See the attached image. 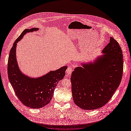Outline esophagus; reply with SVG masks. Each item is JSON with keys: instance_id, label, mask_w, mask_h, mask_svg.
Here are the masks:
<instances>
[{"instance_id": "1", "label": "esophagus", "mask_w": 131, "mask_h": 131, "mask_svg": "<svg viewBox=\"0 0 131 131\" xmlns=\"http://www.w3.org/2000/svg\"><path fill=\"white\" fill-rule=\"evenodd\" d=\"M73 71V68L72 67H69L67 69V73L68 75H70L72 73Z\"/></svg>"}]
</instances>
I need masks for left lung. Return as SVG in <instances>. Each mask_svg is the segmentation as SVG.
Listing matches in <instances>:
<instances>
[{"mask_svg":"<svg viewBox=\"0 0 131 131\" xmlns=\"http://www.w3.org/2000/svg\"><path fill=\"white\" fill-rule=\"evenodd\" d=\"M104 54L93 62L82 63L71 75L74 102L86 110L104 105L118 88L122 76V52L118 42L111 37L102 52Z\"/></svg>","mask_w":131,"mask_h":131,"instance_id":"left-lung-1","label":"left lung"}]
</instances>
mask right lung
I'll use <instances>...</instances> for the list:
<instances>
[{
    "instance_id": "add662e5",
    "label": "right lung",
    "mask_w": 131,
    "mask_h": 131,
    "mask_svg": "<svg viewBox=\"0 0 131 131\" xmlns=\"http://www.w3.org/2000/svg\"><path fill=\"white\" fill-rule=\"evenodd\" d=\"M38 30L32 28L23 32L10 50L8 63L9 79L16 95L25 105L33 108L42 107L50 102L57 83L63 78L67 69V66H64L36 78L29 77L20 71L16 57L17 43L27 33Z\"/></svg>"
}]
</instances>
